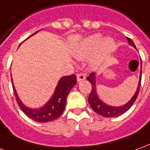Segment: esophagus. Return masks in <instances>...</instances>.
<instances>
[{
	"label": "esophagus",
	"mask_w": 150,
	"mask_h": 150,
	"mask_svg": "<svg viewBox=\"0 0 150 150\" xmlns=\"http://www.w3.org/2000/svg\"><path fill=\"white\" fill-rule=\"evenodd\" d=\"M76 78H77V81H81L83 80L86 79V74H77V75H76Z\"/></svg>",
	"instance_id": "obj_1"
}]
</instances>
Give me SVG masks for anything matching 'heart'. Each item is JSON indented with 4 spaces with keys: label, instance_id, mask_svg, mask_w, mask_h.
Here are the masks:
<instances>
[{
    "label": "heart",
    "instance_id": "heart-1",
    "mask_svg": "<svg viewBox=\"0 0 150 150\" xmlns=\"http://www.w3.org/2000/svg\"><path fill=\"white\" fill-rule=\"evenodd\" d=\"M114 47L115 43L112 39L105 38L102 40L100 35L95 34L83 40L74 50V54L76 58L86 59L91 57L99 50L98 55L91 61L92 67L97 68L100 65L103 59L114 50Z\"/></svg>",
    "mask_w": 150,
    "mask_h": 150
}]
</instances>
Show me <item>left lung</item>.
<instances>
[{
    "instance_id": "obj_1",
    "label": "left lung",
    "mask_w": 150,
    "mask_h": 150,
    "mask_svg": "<svg viewBox=\"0 0 150 150\" xmlns=\"http://www.w3.org/2000/svg\"><path fill=\"white\" fill-rule=\"evenodd\" d=\"M127 40L128 43L136 49L135 45H134L133 41L131 40L130 38H127ZM95 76L96 75H95L94 73H91V74H89V76L86 78L89 82L91 83L92 86L91 93H90V94L88 96V103H89V105H90V107H91L95 112L105 117H117V116L123 114L127 110L130 109V107L133 105L134 101L136 100L137 96L139 94L140 86H141V81H142V67H141L140 80L136 93H135V94H134L133 98H131V100H129V101H128L127 103L124 105H122V106H110L109 105L104 103L103 101L98 98V93H97V89H96V76Z\"/></svg>"
}]
</instances>
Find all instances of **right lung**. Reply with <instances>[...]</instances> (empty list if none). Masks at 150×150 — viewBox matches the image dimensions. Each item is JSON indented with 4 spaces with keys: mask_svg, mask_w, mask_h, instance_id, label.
Segmentation results:
<instances>
[{
    "mask_svg": "<svg viewBox=\"0 0 150 150\" xmlns=\"http://www.w3.org/2000/svg\"><path fill=\"white\" fill-rule=\"evenodd\" d=\"M37 33H38V31L34 33L31 36L36 34ZM11 81L13 82L12 78H11ZM76 76L74 74L62 77L56 87L55 91L52 98H50V100L43 107L38 110H33L29 107L25 106L18 98V95L14 88L13 84V88L14 96L16 97L17 104L21 108V110L24 112V113L32 120L37 122L43 123V122H49V121L58 118L63 113L64 108H65L68 94L69 93L72 88L76 85Z\"/></svg>",
    "mask_w": 150,
    "mask_h": 150,
    "instance_id": "add662e5",
    "label": "right lung"
}]
</instances>
